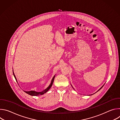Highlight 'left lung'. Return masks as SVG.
Returning <instances> with one entry per match:
<instances>
[{"label": "left lung", "instance_id": "left-lung-1", "mask_svg": "<svg viewBox=\"0 0 120 120\" xmlns=\"http://www.w3.org/2000/svg\"><path fill=\"white\" fill-rule=\"evenodd\" d=\"M103 86H104V85H103ZM103 86H102V87H101V88H100V89H99V90H98V91H99V90H100V89H101V88H102V87H103Z\"/></svg>", "mask_w": 120, "mask_h": 120}]
</instances>
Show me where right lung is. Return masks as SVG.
I'll use <instances>...</instances> for the list:
<instances>
[{"mask_svg": "<svg viewBox=\"0 0 120 120\" xmlns=\"http://www.w3.org/2000/svg\"><path fill=\"white\" fill-rule=\"evenodd\" d=\"M13 75L15 79V80L16 81V82H18V81H17V80H16V78L15 77V76L14 74V72H13ZM55 75L53 77V78H52V81H51V82L50 84V85L48 86V87H47L45 90H43V91L42 92H36V91H24L25 93H26V94L30 95H32V96H38V95H43L44 94H45V93H46L50 89V88L51 87V86H52V85H53V82H54V79H55Z\"/></svg>", "mask_w": 120, "mask_h": 120, "instance_id": "add662e5", "label": "right lung"}]
</instances>
